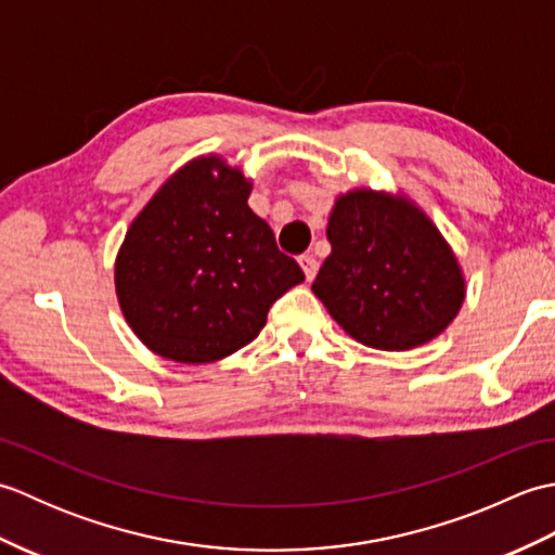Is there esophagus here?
Segmentation results:
<instances>
[{
	"label": "esophagus",
	"instance_id": "obj_1",
	"mask_svg": "<svg viewBox=\"0 0 555 555\" xmlns=\"http://www.w3.org/2000/svg\"><path fill=\"white\" fill-rule=\"evenodd\" d=\"M298 262H300V267H302V271H305V279L312 281L314 274H317V259H314L312 255H300Z\"/></svg>",
	"mask_w": 555,
	"mask_h": 555
}]
</instances>
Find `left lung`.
Segmentation results:
<instances>
[{"label": "left lung", "mask_w": 555, "mask_h": 555, "mask_svg": "<svg viewBox=\"0 0 555 555\" xmlns=\"http://www.w3.org/2000/svg\"><path fill=\"white\" fill-rule=\"evenodd\" d=\"M332 255L312 291L362 346L410 350L439 336L465 300V279L439 229L405 197L340 195L326 227Z\"/></svg>", "instance_id": "8db88e82"}]
</instances>
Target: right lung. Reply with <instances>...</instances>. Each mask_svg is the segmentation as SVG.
Masks as SVG:
<instances>
[{
    "label": "right lung",
    "instance_id": "1",
    "mask_svg": "<svg viewBox=\"0 0 555 555\" xmlns=\"http://www.w3.org/2000/svg\"><path fill=\"white\" fill-rule=\"evenodd\" d=\"M253 183L197 157L133 219L116 257L121 312L157 356L203 364L250 344L267 312L305 281L274 231L247 207Z\"/></svg>",
    "mask_w": 555,
    "mask_h": 555
}]
</instances>
